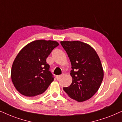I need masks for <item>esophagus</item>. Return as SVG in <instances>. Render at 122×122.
I'll list each match as a JSON object with an SVG mask.
<instances>
[{
  "label": "esophagus",
  "mask_w": 122,
  "mask_h": 122,
  "mask_svg": "<svg viewBox=\"0 0 122 122\" xmlns=\"http://www.w3.org/2000/svg\"><path fill=\"white\" fill-rule=\"evenodd\" d=\"M61 76H62V75H58V76H56V80H59V79L61 78Z\"/></svg>",
  "instance_id": "1"
}]
</instances>
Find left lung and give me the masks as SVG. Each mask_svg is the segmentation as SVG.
I'll list each match as a JSON object with an SVG mask.
<instances>
[{
  "label": "left lung",
  "mask_w": 122,
  "mask_h": 122,
  "mask_svg": "<svg viewBox=\"0 0 122 122\" xmlns=\"http://www.w3.org/2000/svg\"><path fill=\"white\" fill-rule=\"evenodd\" d=\"M61 44L70 59L72 82L63 90L78 102L87 100L95 94L104 77L100 59L88 44L79 41H63Z\"/></svg>",
  "instance_id": "obj_1"
}]
</instances>
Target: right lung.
<instances>
[{
    "instance_id": "obj_1",
    "label": "right lung",
    "mask_w": 122,
    "mask_h": 122,
    "mask_svg": "<svg viewBox=\"0 0 122 122\" xmlns=\"http://www.w3.org/2000/svg\"><path fill=\"white\" fill-rule=\"evenodd\" d=\"M56 41L39 40L26 45L13 63L11 78L16 90L26 97H37L54 81L46 58L55 47Z\"/></svg>"
}]
</instances>
